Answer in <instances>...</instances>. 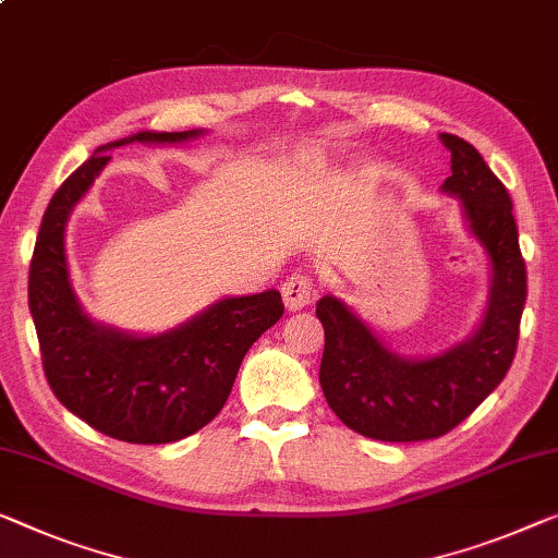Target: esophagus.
Returning a JSON list of instances; mask_svg holds the SVG:
<instances>
[{
  "label": "esophagus",
  "instance_id": "1",
  "mask_svg": "<svg viewBox=\"0 0 558 558\" xmlns=\"http://www.w3.org/2000/svg\"><path fill=\"white\" fill-rule=\"evenodd\" d=\"M315 278L307 276V272L298 270L290 276L286 282H282V301H286L288 311H301L303 305L313 301L315 295Z\"/></svg>",
  "mask_w": 558,
  "mask_h": 558
}]
</instances>
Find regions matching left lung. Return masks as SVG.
I'll return each mask as SVG.
<instances>
[{
    "mask_svg": "<svg viewBox=\"0 0 558 558\" xmlns=\"http://www.w3.org/2000/svg\"><path fill=\"white\" fill-rule=\"evenodd\" d=\"M440 143L451 153L444 193L461 199L465 226L492 260L478 330L418 361L388 351L338 298L323 295L315 307L326 330L320 388L332 413L355 434L393 444L444 436L484 403L511 368L526 303V265L504 182L465 140L440 132Z\"/></svg>",
    "mask_w": 558,
    "mask_h": 558,
    "instance_id": "left-lung-1",
    "label": "left lung"
}]
</instances>
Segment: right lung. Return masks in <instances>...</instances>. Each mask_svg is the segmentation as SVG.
<instances>
[{"label": "right lung", "mask_w": 558, "mask_h": 558, "mask_svg": "<svg viewBox=\"0 0 558 558\" xmlns=\"http://www.w3.org/2000/svg\"><path fill=\"white\" fill-rule=\"evenodd\" d=\"M199 135L147 130L97 147L49 199L29 263V311L49 388L87 426L128 444H172L207 426L226 405L245 353L286 311L278 290H265L222 298L160 336H132L99 326L74 295L64 228L110 162L107 149Z\"/></svg>", "instance_id": "1"}]
</instances>
